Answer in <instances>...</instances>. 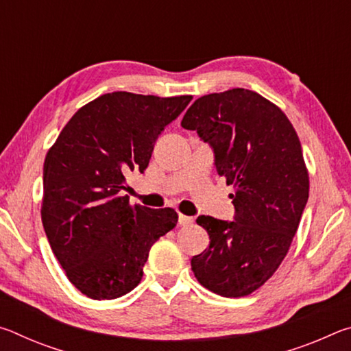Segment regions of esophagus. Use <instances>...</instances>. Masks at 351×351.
<instances>
[{"label":"esophagus","instance_id":"1","mask_svg":"<svg viewBox=\"0 0 351 351\" xmlns=\"http://www.w3.org/2000/svg\"><path fill=\"white\" fill-rule=\"evenodd\" d=\"M178 223H180V226H189V224L193 223V218L180 213V217H178Z\"/></svg>","mask_w":351,"mask_h":351}]
</instances>
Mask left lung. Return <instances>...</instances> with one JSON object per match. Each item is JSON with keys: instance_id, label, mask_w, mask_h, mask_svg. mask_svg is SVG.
<instances>
[{"instance_id": "left-lung-1", "label": "left lung", "mask_w": 351, "mask_h": 351, "mask_svg": "<svg viewBox=\"0 0 351 351\" xmlns=\"http://www.w3.org/2000/svg\"><path fill=\"white\" fill-rule=\"evenodd\" d=\"M181 125L213 148L218 175L234 187V221L197 218L210 243L192 271L212 293L249 295L280 266L306 206L299 136L277 105L245 88L197 99Z\"/></svg>"}]
</instances>
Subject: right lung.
I'll use <instances>...</instances> for the list:
<instances>
[{
	"label": "right lung",
	"instance_id": "1",
	"mask_svg": "<svg viewBox=\"0 0 351 351\" xmlns=\"http://www.w3.org/2000/svg\"><path fill=\"white\" fill-rule=\"evenodd\" d=\"M192 96L104 94L75 112L46 154L41 221L66 277L94 300L138 287L153 243L178 213L130 204L125 175L144 173L158 136Z\"/></svg>",
	"mask_w": 351,
	"mask_h": 351
}]
</instances>
